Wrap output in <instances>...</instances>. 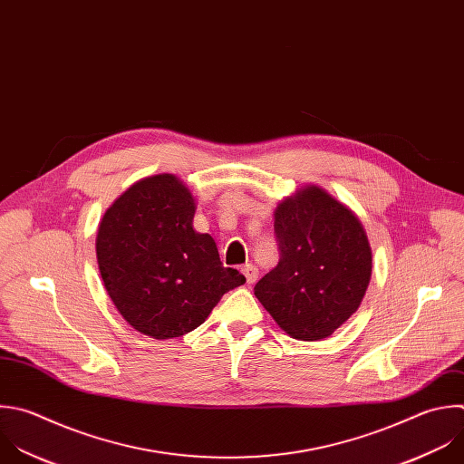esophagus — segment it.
I'll list each match as a JSON object with an SVG mask.
<instances>
[{
  "mask_svg": "<svg viewBox=\"0 0 464 464\" xmlns=\"http://www.w3.org/2000/svg\"><path fill=\"white\" fill-rule=\"evenodd\" d=\"M242 273H244L247 284H253V282H256V278H258V269H256V266H253V264L242 266Z\"/></svg>",
  "mask_w": 464,
  "mask_h": 464,
  "instance_id": "34e87169",
  "label": "esophagus"
}]
</instances>
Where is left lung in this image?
<instances>
[{"instance_id":"8db88e82","label":"left lung","mask_w":464,"mask_h":464,"mask_svg":"<svg viewBox=\"0 0 464 464\" xmlns=\"http://www.w3.org/2000/svg\"><path fill=\"white\" fill-rule=\"evenodd\" d=\"M280 260L255 296L296 341H323L357 310L372 278V247L357 215L319 186H304L275 209Z\"/></svg>"}]
</instances>
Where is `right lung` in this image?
<instances>
[{
  "instance_id": "add662e5",
  "label": "right lung",
  "mask_w": 464,
  "mask_h": 464,
  "mask_svg": "<svg viewBox=\"0 0 464 464\" xmlns=\"http://www.w3.org/2000/svg\"><path fill=\"white\" fill-rule=\"evenodd\" d=\"M195 197L169 173L138 180L103 213L98 269L118 314L152 339L197 330L246 276L224 267L211 235L193 229Z\"/></svg>"
}]
</instances>
